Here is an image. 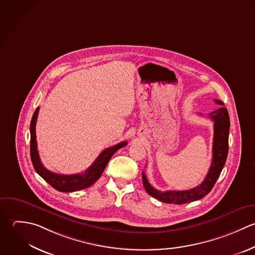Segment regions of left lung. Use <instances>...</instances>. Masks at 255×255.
I'll list each match as a JSON object with an SVG mask.
<instances>
[{
  "label": "left lung",
  "instance_id": "8db88e82",
  "mask_svg": "<svg viewBox=\"0 0 255 255\" xmlns=\"http://www.w3.org/2000/svg\"><path fill=\"white\" fill-rule=\"evenodd\" d=\"M215 102L218 105H221V107L209 114V117L214 121L213 161L204 182L198 187L187 191L161 192L150 185L145 173L143 172V185L146 192L150 196L166 204L183 205L201 200L212 191L227 161L229 153V134L231 127L230 115L228 109L224 107V102L219 99H215Z\"/></svg>",
  "mask_w": 255,
  "mask_h": 255
}]
</instances>
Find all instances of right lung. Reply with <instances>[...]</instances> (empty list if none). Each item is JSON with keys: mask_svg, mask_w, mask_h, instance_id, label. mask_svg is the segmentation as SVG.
<instances>
[{"mask_svg": "<svg viewBox=\"0 0 255 255\" xmlns=\"http://www.w3.org/2000/svg\"><path fill=\"white\" fill-rule=\"evenodd\" d=\"M38 114V107L34 111L31 121H30V159L33 165L35 172L46 181L52 188L59 192L70 193L79 190L86 189L92 186L102 175L105 167L107 166L111 157L120 149L127 145V142H121L113 147L107 148L100 153V155L96 158L94 163L82 174H74V175H59L52 173L45 169L40 162L37 144H36V136H35V123Z\"/></svg>", "mask_w": 255, "mask_h": 255, "instance_id": "right-lung-1", "label": "right lung"}]
</instances>
